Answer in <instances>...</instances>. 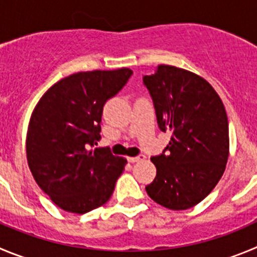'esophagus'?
<instances>
[{"mask_svg":"<svg viewBox=\"0 0 257 257\" xmlns=\"http://www.w3.org/2000/svg\"><path fill=\"white\" fill-rule=\"evenodd\" d=\"M146 160V156L145 155H141V156H137V157H128V162L131 164H134V162H141Z\"/></svg>","mask_w":257,"mask_h":257,"instance_id":"34e87169","label":"esophagus"}]
</instances>
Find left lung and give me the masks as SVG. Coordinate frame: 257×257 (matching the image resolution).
Instances as JSON below:
<instances>
[{"label": "left lung", "mask_w": 257, "mask_h": 257, "mask_svg": "<svg viewBox=\"0 0 257 257\" xmlns=\"http://www.w3.org/2000/svg\"><path fill=\"white\" fill-rule=\"evenodd\" d=\"M162 132H171L164 152L151 157L157 169L146 191L157 204L185 210L218 184L229 153L228 119L208 81L183 68L160 64L143 77Z\"/></svg>", "instance_id": "left-lung-1"}]
</instances>
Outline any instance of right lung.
I'll list each match as a JSON object with an SVG mask.
<instances>
[{"instance_id": "obj_1", "label": "right lung", "mask_w": 257, "mask_h": 257, "mask_svg": "<svg viewBox=\"0 0 257 257\" xmlns=\"http://www.w3.org/2000/svg\"><path fill=\"white\" fill-rule=\"evenodd\" d=\"M129 68L73 73L52 86L31 114L29 169L39 188L66 212L83 214L110 199L126 160L95 148L102 107L128 82Z\"/></svg>"}]
</instances>
